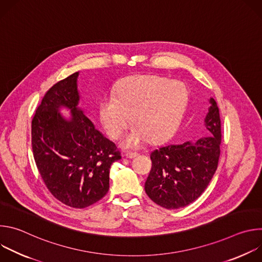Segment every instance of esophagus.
Returning a JSON list of instances; mask_svg holds the SVG:
<instances>
[{
  "instance_id": "esophagus-1",
  "label": "esophagus",
  "mask_w": 262,
  "mask_h": 262,
  "mask_svg": "<svg viewBox=\"0 0 262 262\" xmlns=\"http://www.w3.org/2000/svg\"><path fill=\"white\" fill-rule=\"evenodd\" d=\"M136 157H138V154H134V152H127V154H125V158L126 159H134V158H136Z\"/></svg>"
}]
</instances>
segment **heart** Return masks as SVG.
<instances>
[{
	"label": "heart",
	"mask_w": 262,
	"mask_h": 262,
	"mask_svg": "<svg viewBox=\"0 0 262 262\" xmlns=\"http://www.w3.org/2000/svg\"><path fill=\"white\" fill-rule=\"evenodd\" d=\"M188 100V90L179 81H169L154 74L124 79L114 96L99 104V118L112 139H118L128 127H135L122 140L121 147L137 149L149 139L160 143L175 129Z\"/></svg>",
	"instance_id": "heart-1"
}]
</instances>
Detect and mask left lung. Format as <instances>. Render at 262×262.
Returning <instances> with one entry per match:
<instances>
[{
	"mask_svg": "<svg viewBox=\"0 0 262 262\" xmlns=\"http://www.w3.org/2000/svg\"><path fill=\"white\" fill-rule=\"evenodd\" d=\"M204 118L208 136L156 149L150 154L152 168L145 192L155 203L177 209L194 202L205 191L219 163L221 119L215 100Z\"/></svg>",
	"mask_w": 262,
	"mask_h": 262,
	"instance_id": "8db88e82",
	"label": "left lung"
}]
</instances>
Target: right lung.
<instances>
[{"instance_id":"add662e5","label":"right lung","mask_w":262,"mask_h":262,"mask_svg":"<svg viewBox=\"0 0 262 262\" xmlns=\"http://www.w3.org/2000/svg\"><path fill=\"white\" fill-rule=\"evenodd\" d=\"M80 71L58 82L45 95L32 120L34 159L47 188L67 206L85 208L110 188V168L121 159L80 107ZM70 111L69 118L60 110Z\"/></svg>"}]
</instances>
